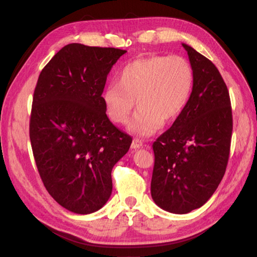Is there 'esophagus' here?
<instances>
[{
	"label": "esophagus",
	"instance_id": "1",
	"mask_svg": "<svg viewBox=\"0 0 257 257\" xmlns=\"http://www.w3.org/2000/svg\"><path fill=\"white\" fill-rule=\"evenodd\" d=\"M143 147V142L142 139H138V138H135L133 143H132V149L134 150H137V149H141Z\"/></svg>",
	"mask_w": 257,
	"mask_h": 257
}]
</instances>
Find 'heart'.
Masks as SVG:
<instances>
[{
	"mask_svg": "<svg viewBox=\"0 0 257 257\" xmlns=\"http://www.w3.org/2000/svg\"><path fill=\"white\" fill-rule=\"evenodd\" d=\"M195 75L189 61L180 55H152L134 60L121 69L118 82H110L102 99L113 122L124 124L135 98L139 106L128 129L150 136L164 122L176 120L193 92Z\"/></svg>",
	"mask_w": 257,
	"mask_h": 257,
	"instance_id": "obj_1",
	"label": "heart"
}]
</instances>
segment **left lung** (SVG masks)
<instances>
[{
  "label": "left lung",
  "mask_w": 257,
  "mask_h": 257,
  "mask_svg": "<svg viewBox=\"0 0 257 257\" xmlns=\"http://www.w3.org/2000/svg\"><path fill=\"white\" fill-rule=\"evenodd\" d=\"M187 51L195 80L184 111L153 143L151 194L164 211L186 214L203 206L222 180L232 134L227 85L217 68L193 47Z\"/></svg>",
  "instance_id": "left-lung-1"
}]
</instances>
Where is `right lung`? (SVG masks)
<instances>
[{
    "label": "right lung",
    "instance_id": "1",
    "mask_svg": "<svg viewBox=\"0 0 257 257\" xmlns=\"http://www.w3.org/2000/svg\"><path fill=\"white\" fill-rule=\"evenodd\" d=\"M124 50L72 43L43 69L33 96L29 137L49 194L77 214L103 207L111 171L133 139L108 120L102 94Z\"/></svg>",
    "mask_w": 257,
    "mask_h": 257
}]
</instances>
